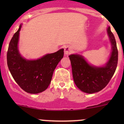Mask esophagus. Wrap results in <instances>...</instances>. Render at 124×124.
I'll return each mask as SVG.
<instances>
[{
    "label": "esophagus",
    "instance_id": "1",
    "mask_svg": "<svg viewBox=\"0 0 124 124\" xmlns=\"http://www.w3.org/2000/svg\"><path fill=\"white\" fill-rule=\"evenodd\" d=\"M72 52V49L70 46H66L64 48V53L65 55H69Z\"/></svg>",
    "mask_w": 124,
    "mask_h": 124
}]
</instances>
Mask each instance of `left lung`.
<instances>
[{
	"instance_id": "left-lung-1",
	"label": "left lung",
	"mask_w": 124,
	"mask_h": 124,
	"mask_svg": "<svg viewBox=\"0 0 124 124\" xmlns=\"http://www.w3.org/2000/svg\"><path fill=\"white\" fill-rule=\"evenodd\" d=\"M107 33L112 42V52L109 61L104 67L91 66L80 55L69 56L75 84L86 93H95L104 88L116 71L118 61L116 40L110 27L107 29Z\"/></svg>"
}]
</instances>
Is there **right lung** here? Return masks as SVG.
Returning <instances> with one entry per match:
<instances>
[{
	"label": "right lung",
	"instance_id": "right-lung-1",
	"mask_svg": "<svg viewBox=\"0 0 124 124\" xmlns=\"http://www.w3.org/2000/svg\"><path fill=\"white\" fill-rule=\"evenodd\" d=\"M21 27L10 41L7 64L12 77L22 89L30 93H40L49 86L54 70L63 57V49L35 61L25 59L19 54L17 47Z\"/></svg>",
	"mask_w": 124,
	"mask_h": 124
}]
</instances>
